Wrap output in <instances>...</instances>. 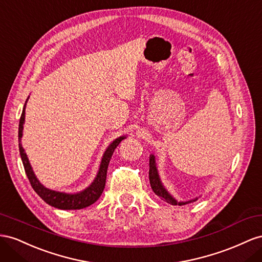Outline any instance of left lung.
Returning a JSON list of instances; mask_svg holds the SVG:
<instances>
[{"mask_svg":"<svg viewBox=\"0 0 262 262\" xmlns=\"http://www.w3.org/2000/svg\"><path fill=\"white\" fill-rule=\"evenodd\" d=\"M149 181H150V186H151L152 191L161 200L166 201L169 204L184 205V204L191 203V202H194L198 200V198H196V199L191 200V201H186V202H178L172 195H171V194L166 190V188H164L160 181L158 170H157V167H156V160H155L154 155H150V157H149Z\"/></svg>","mask_w":262,"mask_h":262,"instance_id":"8db88e82","label":"left lung"}]
</instances>
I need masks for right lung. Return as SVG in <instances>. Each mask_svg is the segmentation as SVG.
<instances>
[{"label": "right lung", "instance_id": "obj_1", "mask_svg": "<svg viewBox=\"0 0 262 262\" xmlns=\"http://www.w3.org/2000/svg\"><path fill=\"white\" fill-rule=\"evenodd\" d=\"M25 107H26V103L23 107V112H21L19 125H18V147H19L20 158H21V161H23V166L25 169L26 176L28 178L29 182H31L33 189L35 190V192L38 194V195L46 202L47 204L57 208H60V210H81V208H84L86 206L93 204L94 202L99 200L104 188H105L106 172H107L108 163L112 158V155H113L115 148L119 145V143H121V141L126 137L122 136L115 139L113 143L106 148V150L103 155V158L100 164L99 172L96 174L94 181L91 183V185H90L89 188L74 194L50 190V189L45 188V186L38 181V179L36 178L31 163L28 161L27 155L25 154L24 148L20 143L21 136H23V125L25 122Z\"/></svg>", "mask_w": 262, "mask_h": 262}]
</instances>
